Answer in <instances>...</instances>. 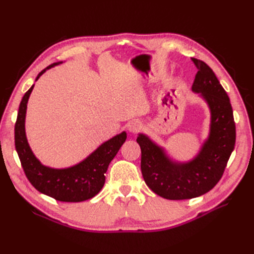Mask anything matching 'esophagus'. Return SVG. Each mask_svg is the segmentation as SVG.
Masks as SVG:
<instances>
[{
    "mask_svg": "<svg viewBox=\"0 0 254 254\" xmlns=\"http://www.w3.org/2000/svg\"><path fill=\"white\" fill-rule=\"evenodd\" d=\"M141 128H142V124L139 121H132L128 124V130L131 133L139 132Z\"/></svg>",
    "mask_w": 254,
    "mask_h": 254,
    "instance_id": "1",
    "label": "esophagus"
}]
</instances>
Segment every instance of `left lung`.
Listing matches in <instances>:
<instances>
[{
	"mask_svg": "<svg viewBox=\"0 0 254 254\" xmlns=\"http://www.w3.org/2000/svg\"><path fill=\"white\" fill-rule=\"evenodd\" d=\"M197 67L194 92L200 93L211 109V132L199 152L189 163H175L163 149L140 134L141 171L148 188L157 195L183 200L201 196L211 190L224 175L236 140L232 106L212 68L203 61L191 58Z\"/></svg>",
	"mask_w": 254,
	"mask_h": 254,
	"instance_id": "1",
	"label": "left lung"
}]
</instances>
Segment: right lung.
Listing matches in <instances>:
<instances>
[{
    "instance_id": "obj_1",
    "label": "right lung",
    "mask_w": 254,
    "mask_h": 254,
    "mask_svg": "<svg viewBox=\"0 0 254 254\" xmlns=\"http://www.w3.org/2000/svg\"><path fill=\"white\" fill-rule=\"evenodd\" d=\"M45 67L38 74L36 80L52 66ZM34 84L23 96L20 103L16 125H14V145L25 176L32 186L40 193L58 201L80 202L94 197L105 184V174L113 158L126 141V132L115 135L105 142L84 159L82 162L64 170H54L43 166L36 159L29 148L25 135V113L28 97Z\"/></svg>"
}]
</instances>
